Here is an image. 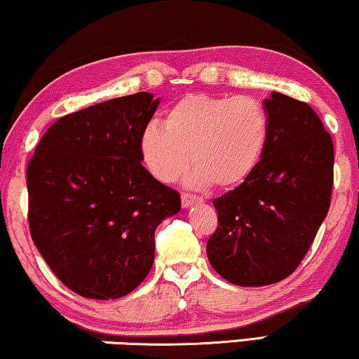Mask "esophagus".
Returning a JSON list of instances; mask_svg holds the SVG:
<instances>
[{"mask_svg":"<svg viewBox=\"0 0 359 359\" xmlns=\"http://www.w3.org/2000/svg\"><path fill=\"white\" fill-rule=\"evenodd\" d=\"M203 198L201 196H196V194H191V193H183L181 194V204H183V208H189V205H193L196 203H203Z\"/></svg>","mask_w":359,"mask_h":359,"instance_id":"obj_1","label":"esophagus"}]
</instances>
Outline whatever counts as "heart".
<instances>
[{"label":"heart","mask_w":359,"mask_h":359,"mask_svg":"<svg viewBox=\"0 0 359 359\" xmlns=\"http://www.w3.org/2000/svg\"><path fill=\"white\" fill-rule=\"evenodd\" d=\"M271 122L252 96L220 97L189 93L168 107L163 127L149 124L140 135V155L151 176L173 183L193 165L196 186H242L266 151Z\"/></svg>","instance_id":"1"}]
</instances>
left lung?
<instances>
[{
	"mask_svg": "<svg viewBox=\"0 0 359 359\" xmlns=\"http://www.w3.org/2000/svg\"><path fill=\"white\" fill-rule=\"evenodd\" d=\"M258 168L214 199L219 225L208 240L212 268L237 286H268L294 273L330 208L333 142L307 102L273 91Z\"/></svg>",
	"mask_w": 359,
	"mask_h": 359,
	"instance_id": "8db88e82",
	"label": "left lung"
}]
</instances>
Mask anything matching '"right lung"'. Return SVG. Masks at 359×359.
Segmentation results:
<instances>
[{
    "instance_id": "right-lung-1",
    "label": "right lung",
    "mask_w": 359,
    "mask_h": 359,
    "mask_svg": "<svg viewBox=\"0 0 359 359\" xmlns=\"http://www.w3.org/2000/svg\"><path fill=\"white\" fill-rule=\"evenodd\" d=\"M150 93L60 117L27 165L29 229L42 258L78 296L117 299L151 269L155 230L181 209L178 191L142 165Z\"/></svg>"
}]
</instances>
